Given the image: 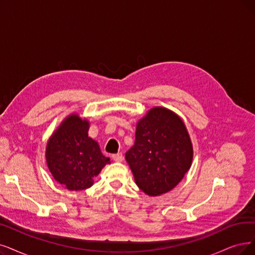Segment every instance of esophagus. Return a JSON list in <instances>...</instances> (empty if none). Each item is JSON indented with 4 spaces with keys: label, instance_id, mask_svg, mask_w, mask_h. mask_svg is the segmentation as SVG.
<instances>
[{
    "label": "esophagus",
    "instance_id": "obj_1",
    "mask_svg": "<svg viewBox=\"0 0 255 255\" xmlns=\"http://www.w3.org/2000/svg\"><path fill=\"white\" fill-rule=\"evenodd\" d=\"M112 158H113V160L115 162H122V160H124V156H122L121 152H118V154H115L112 156Z\"/></svg>",
    "mask_w": 255,
    "mask_h": 255
}]
</instances>
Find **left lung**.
<instances>
[{"instance_id": "left-lung-1", "label": "left lung", "mask_w": 255, "mask_h": 255, "mask_svg": "<svg viewBox=\"0 0 255 255\" xmlns=\"http://www.w3.org/2000/svg\"><path fill=\"white\" fill-rule=\"evenodd\" d=\"M135 136L126 160L137 186L150 197L174 189L193 158L191 140L181 117L166 108H151L137 122Z\"/></svg>"}]
</instances>
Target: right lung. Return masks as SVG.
Listing matches in <instances>:
<instances>
[{"label": "right lung", "mask_w": 255, "mask_h": 255, "mask_svg": "<svg viewBox=\"0 0 255 255\" xmlns=\"http://www.w3.org/2000/svg\"><path fill=\"white\" fill-rule=\"evenodd\" d=\"M90 122L77 113L68 115L50 136L46 162L52 177L68 190L93 185L110 158L103 155L97 141L88 136Z\"/></svg>", "instance_id": "obj_1"}]
</instances>
